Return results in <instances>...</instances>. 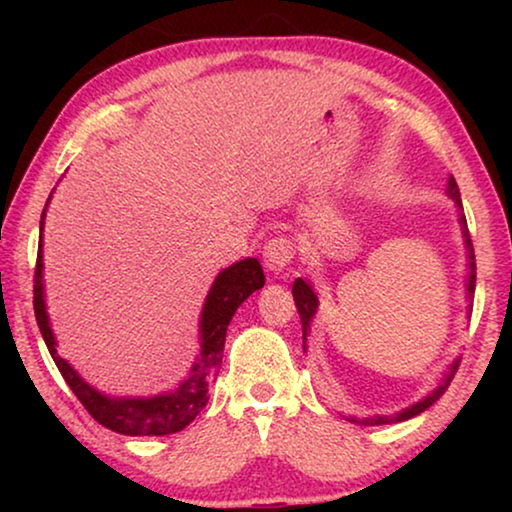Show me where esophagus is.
I'll list each match as a JSON object with an SVG mask.
<instances>
[{"instance_id": "obj_1", "label": "esophagus", "mask_w": 512, "mask_h": 512, "mask_svg": "<svg viewBox=\"0 0 512 512\" xmlns=\"http://www.w3.org/2000/svg\"><path fill=\"white\" fill-rule=\"evenodd\" d=\"M293 258V242L286 237H272L263 247V263L270 272H282Z\"/></svg>"}]
</instances>
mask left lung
<instances>
[{
  "label": "left lung",
  "instance_id": "8db88e82",
  "mask_svg": "<svg viewBox=\"0 0 512 512\" xmlns=\"http://www.w3.org/2000/svg\"><path fill=\"white\" fill-rule=\"evenodd\" d=\"M447 195H450V198L454 200V205H457L459 209H464V207H461L459 186H457V181H454V177H450V181H447ZM459 223H461V233H464V242H466V251H468L466 293H468V300H473V293H475V254H473V242H471V235H468L466 216H464V214H461ZM293 300H296L300 321H303V342H305V340H307V328H310L314 312H317V307H319V298H317V293H314V289L310 286V282H305V279L298 277L296 282H293ZM303 349H305V345H303ZM457 368H459V359L452 363L450 370H447V375L443 377V382H440L438 387L433 389L429 396H424L422 401H417L415 405H410V408L401 410L396 417H366V419L349 417V422H354V424H370V426H375V424H389V422H405V419L415 417V415H419V412H424L426 408H431V405L436 403L438 398L445 394V389L450 387V382H452L454 373H457Z\"/></svg>",
  "mask_w": 512,
  "mask_h": 512
}]
</instances>
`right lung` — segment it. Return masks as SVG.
Wrapping results in <instances>:
<instances>
[{
	"instance_id": "add662e5",
	"label": "right lung",
	"mask_w": 512,
	"mask_h": 512,
	"mask_svg": "<svg viewBox=\"0 0 512 512\" xmlns=\"http://www.w3.org/2000/svg\"><path fill=\"white\" fill-rule=\"evenodd\" d=\"M51 200V198H48ZM48 205V202H46ZM44 214H41L39 230L44 233ZM265 275L256 258H244L221 270L207 293L205 307L200 317V354L195 356L191 373L177 389L151 398H114L90 387L55 349V335L48 324L46 300H44V256H41V240L37 254V270H34V317L39 331L51 352L55 366L65 377L69 389L83 403L95 422L107 429L123 433V436H170L186 429L209 401L212 377L219 373L226 345V331L230 319L251 293L263 289Z\"/></svg>"
}]
</instances>
